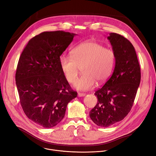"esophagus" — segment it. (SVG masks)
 <instances>
[{
    "mask_svg": "<svg viewBox=\"0 0 156 156\" xmlns=\"http://www.w3.org/2000/svg\"><path fill=\"white\" fill-rule=\"evenodd\" d=\"M85 95H86V94H85V93H78V96L80 97H84V96H85Z\"/></svg>",
    "mask_w": 156,
    "mask_h": 156,
    "instance_id": "34e87169",
    "label": "esophagus"
}]
</instances>
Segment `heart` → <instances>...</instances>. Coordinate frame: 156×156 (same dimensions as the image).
Segmentation results:
<instances>
[{"label": "heart", "instance_id": "b5f03b06", "mask_svg": "<svg viewBox=\"0 0 156 156\" xmlns=\"http://www.w3.org/2000/svg\"><path fill=\"white\" fill-rule=\"evenodd\" d=\"M115 61L114 51L93 41H87L75 48L71 56H62L59 65L67 81L73 83L81 69L83 74L75 81L79 90H88L105 82L110 75Z\"/></svg>", "mask_w": 156, "mask_h": 156}]
</instances>
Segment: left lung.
Here are the masks:
<instances>
[{
  "label": "left lung",
  "mask_w": 156,
  "mask_h": 156,
  "mask_svg": "<svg viewBox=\"0 0 156 156\" xmlns=\"http://www.w3.org/2000/svg\"><path fill=\"white\" fill-rule=\"evenodd\" d=\"M115 55L111 77L95 93L98 98L90 117L97 126L108 127L122 120L130 112L140 82L136 52L130 41L117 33L107 37Z\"/></svg>",
  "instance_id": "1"
}]
</instances>
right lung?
I'll use <instances>...</instances> for the list:
<instances>
[{
	"instance_id": "obj_1",
	"label": "right lung",
	"mask_w": 156,
	"mask_h": 156,
	"mask_svg": "<svg viewBox=\"0 0 156 156\" xmlns=\"http://www.w3.org/2000/svg\"><path fill=\"white\" fill-rule=\"evenodd\" d=\"M75 34L63 30L41 33L29 41L19 59L16 83L26 116L39 126H56L68 103L77 97L59 65L62 53Z\"/></svg>"
}]
</instances>
